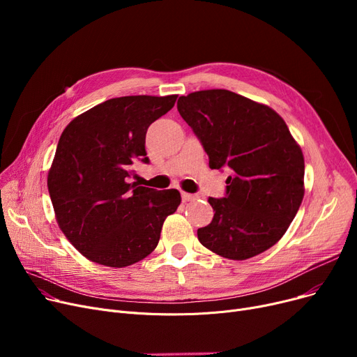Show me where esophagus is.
I'll list each match as a JSON object with an SVG mask.
<instances>
[{
  "label": "esophagus",
  "instance_id": "esophagus-1",
  "mask_svg": "<svg viewBox=\"0 0 357 357\" xmlns=\"http://www.w3.org/2000/svg\"><path fill=\"white\" fill-rule=\"evenodd\" d=\"M181 195H182V201H183V202H186V201H192V199H195V198H197V195H195V194L183 192V191H182V194H181Z\"/></svg>",
  "mask_w": 357,
  "mask_h": 357
}]
</instances>
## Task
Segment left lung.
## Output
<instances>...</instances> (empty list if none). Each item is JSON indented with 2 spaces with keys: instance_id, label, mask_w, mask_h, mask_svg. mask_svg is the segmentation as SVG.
<instances>
[{
  "instance_id": "obj_1",
  "label": "left lung",
  "mask_w": 357,
  "mask_h": 357,
  "mask_svg": "<svg viewBox=\"0 0 357 357\" xmlns=\"http://www.w3.org/2000/svg\"><path fill=\"white\" fill-rule=\"evenodd\" d=\"M178 111L210 158L229 167L224 198L198 229L201 245L231 260L264 253L282 238L304 198V155L275 109L227 89L179 97Z\"/></svg>"
}]
</instances>
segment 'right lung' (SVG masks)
Masks as SVG:
<instances>
[{
  "label": "right lung",
  "instance_id": "obj_1",
  "mask_svg": "<svg viewBox=\"0 0 357 357\" xmlns=\"http://www.w3.org/2000/svg\"><path fill=\"white\" fill-rule=\"evenodd\" d=\"M178 96L107 100L75 117L61 135L47 188L59 229L88 260L126 268L152 253L176 190L156 191L131 182L133 165L146 158L149 126Z\"/></svg>",
  "mask_w": 357,
  "mask_h": 357
}]
</instances>
